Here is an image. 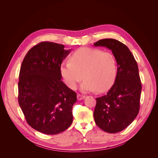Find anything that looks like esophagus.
Wrapping results in <instances>:
<instances>
[{"mask_svg": "<svg viewBox=\"0 0 158 158\" xmlns=\"http://www.w3.org/2000/svg\"><path fill=\"white\" fill-rule=\"evenodd\" d=\"M85 98V95H81V94H77V99L78 100H82Z\"/></svg>", "mask_w": 158, "mask_h": 158, "instance_id": "34e87169", "label": "esophagus"}]
</instances>
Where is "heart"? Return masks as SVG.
<instances>
[{"label":"heart","mask_w":158,"mask_h":158,"mask_svg":"<svg viewBox=\"0 0 158 158\" xmlns=\"http://www.w3.org/2000/svg\"><path fill=\"white\" fill-rule=\"evenodd\" d=\"M60 72L64 82L71 89L81 84L83 92H106L113 84L117 73V60L110 52L83 47L76 50L70 57V61H63Z\"/></svg>","instance_id":"b5f03b06"}]
</instances>
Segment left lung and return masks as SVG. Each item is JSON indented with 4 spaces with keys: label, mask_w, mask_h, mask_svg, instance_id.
I'll use <instances>...</instances> for the list:
<instances>
[{
    "label": "left lung",
    "mask_w": 158,
    "mask_h": 158,
    "mask_svg": "<svg viewBox=\"0 0 158 158\" xmlns=\"http://www.w3.org/2000/svg\"><path fill=\"white\" fill-rule=\"evenodd\" d=\"M94 45L107 47L117 60L114 83L106 95L96 98L94 112L102 130L117 133L130 125L139 112L142 84L138 64L128 47L116 40L103 39Z\"/></svg>",
    "instance_id": "1"
}]
</instances>
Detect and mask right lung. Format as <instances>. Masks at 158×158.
I'll return each instance as SVG.
<instances>
[{
    "label": "right lung",
    "instance_id": "obj_1",
    "mask_svg": "<svg viewBox=\"0 0 158 158\" xmlns=\"http://www.w3.org/2000/svg\"><path fill=\"white\" fill-rule=\"evenodd\" d=\"M64 46L41 42L23 60L19 75L18 103L28 125L45 135L66 130L73 120L76 94L61 80L60 66L70 53Z\"/></svg>",
    "mask_w": 158,
    "mask_h": 158
}]
</instances>
